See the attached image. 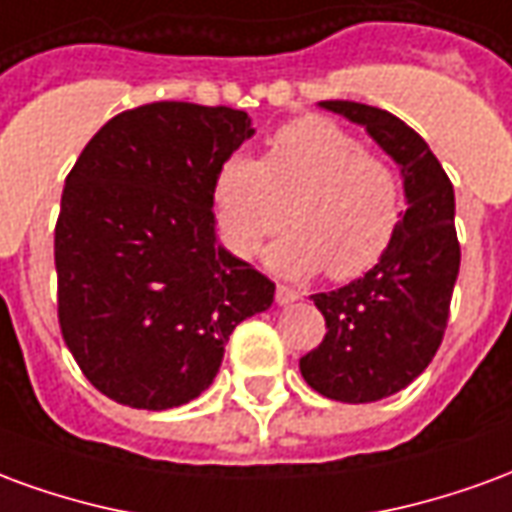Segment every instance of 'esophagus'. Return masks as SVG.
Instances as JSON below:
<instances>
[{
	"label": "esophagus",
	"instance_id": "34e87169",
	"mask_svg": "<svg viewBox=\"0 0 512 512\" xmlns=\"http://www.w3.org/2000/svg\"><path fill=\"white\" fill-rule=\"evenodd\" d=\"M301 299V290L288 288V285H277V304L285 307V304H293V301Z\"/></svg>",
	"mask_w": 512,
	"mask_h": 512
}]
</instances>
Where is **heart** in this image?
<instances>
[{"instance_id": "obj_1", "label": "heart", "mask_w": 512, "mask_h": 512, "mask_svg": "<svg viewBox=\"0 0 512 512\" xmlns=\"http://www.w3.org/2000/svg\"><path fill=\"white\" fill-rule=\"evenodd\" d=\"M213 194L238 257L257 255L288 222L296 227L268 252V266L285 277L323 268L332 279L362 277L395 244L406 208L395 167L367 153L356 134L315 115L274 131L260 161L227 158Z\"/></svg>"}]
</instances>
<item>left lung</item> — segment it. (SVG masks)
<instances>
[{
    "label": "left lung",
    "mask_w": 512,
    "mask_h": 512,
    "mask_svg": "<svg viewBox=\"0 0 512 512\" xmlns=\"http://www.w3.org/2000/svg\"><path fill=\"white\" fill-rule=\"evenodd\" d=\"M321 106L365 126L400 164L406 186L408 208L384 260L351 285L312 296L326 337L299 359L304 381L323 397L373 403L411 384L444 340L461 268L455 194L439 158L403 120L356 101Z\"/></svg>",
    "instance_id": "obj_1"
}]
</instances>
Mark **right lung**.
<instances>
[{
  "label": "right lung",
  "mask_w": 512,
  "mask_h": 512,
  "mask_svg": "<svg viewBox=\"0 0 512 512\" xmlns=\"http://www.w3.org/2000/svg\"><path fill=\"white\" fill-rule=\"evenodd\" d=\"M255 134L230 106L156 101L120 112L65 178L54 227L57 318L87 381L164 411L205 392L274 282L216 244L213 186Z\"/></svg>",
  "instance_id": "right-lung-1"
}]
</instances>
